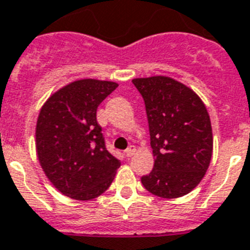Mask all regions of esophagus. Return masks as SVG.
<instances>
[{
    "mask_svg": "<svg viewBox=\"0 0 250 250\" xmlns=\"http://www.w3.org/2000/svg\"><path fill=\"white\" fill-rule=\"evenodd\" d=\"M135 152H136V148H135V146H129V148L125 152V154L127 157H132L133 154H135Z\"/></svg>",
    "mask_w": 250,
    "mask_h": 250,
    "instance_id": "esophagus-1",
    "label": "esophagus"
}]
</instances>
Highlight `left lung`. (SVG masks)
Instances as JSON below:
<instances>
[{
    "mask_svg": "<svg viewBox=\"0 0 250 250\" xmlns=\"http://www.w3.org/2000/svg\"><path fill=\"white\" fill-rule=\"evenodd\" d=\"M154 166L141 178L145 189L162 198L189 193L201 182L213 153L208 110L193 90L167 76L139 78Z\"/></svg>",
    "mask_w": 250,
    "mask_h": 250,
    "instance_id": "8db88e82",
    "label": "left lung"
}]
</instances>
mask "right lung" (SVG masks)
<instances>
[{
	"label": "right lung",
	"mask_w": 250,
	"mask_h": 250,
	"mask_svg": "<svg viewBox=\"0 0 250 250\" xmlns=\"http://www.w3.org/2000/svg\"><path fill=\"white\" fill-rule=\"evenodd\" d=\"M118 86L114 82L82 79L52 94L36 125V150L45 175L64 196L86 201L102 194L121 166L107 152L98 105Z\"/></svg>",
	"instance_id": "right-lung-1"
}]
</instances>
